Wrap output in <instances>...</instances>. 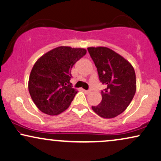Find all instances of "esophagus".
Instances as JSON below:
<instances>
[{"label":"esophagus","instance_id":"esophagus-1","mask_svg":"<svg viewBox=\"0 0 161 161\" xmlns=\"http://www.w3.org/2000/svg\"><path fill=\"white\" fill-rule=\"evenodd\" d=\"M82 91H83V92H85V93L86 94H88V93H91V91H87V90H84V89H83Z\"/></svg>","mask_w":161,"mask_h":161}]
</instances>
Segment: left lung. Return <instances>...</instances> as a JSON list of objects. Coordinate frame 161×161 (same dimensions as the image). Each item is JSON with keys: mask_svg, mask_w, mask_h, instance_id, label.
I'll list each match as a JSON object with an SVG mask.
<instances>
[{"mask_svg": "<svg viewBox=\"0 0 161 161\" xmlns=\"http://www.w3.org/2000/svg\"><path fill=\"white\" fill-rule=\"evenodd\" d=\"M88 52L97 68L100 82L107 87L102 100L92 106L96 114L113 119L129 106L136 91V73L132 65L121 55L107 47H89Z\"/></svg>", "mask_w": 161, "mask_h": 161, "instance_id": "8db88e82", "label": "left lung"}]
</instances>
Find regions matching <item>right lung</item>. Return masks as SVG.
<instances>
[{"mask_svg": "<svg viewBox=\"0 0 161 161\" xmlns=\"http://www.w3.org/2000/svg\"><path fill=\"white\" fill-rule=\"evenodd\" d=\"M86 53L85 48L59 46L37 59L28 86L32 100L41 112L57 115L68 108L77 93L70 83L71 68Z\"/></svg>", "mask_w": 161, "mask_h": 161, "instance_id": "1", "label": "right lung"}]
</instances>
